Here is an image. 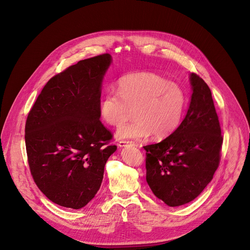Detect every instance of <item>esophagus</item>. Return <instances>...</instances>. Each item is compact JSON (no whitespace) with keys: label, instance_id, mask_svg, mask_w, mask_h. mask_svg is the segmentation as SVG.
Returning a JSON list of instances; mask_svg holds the SVG:
<instances>
[{"label":"esophagus","instance_id":"1","mask_svg":"<svg viewBox=\"0 0 250 250\" xmlns=\"http://www.w3.org/2000/svg\"><path fill=\"white\" fill-rule=\"evenodd\" d=\"M128 145H133V142L132 141H127V140H122V141H120L118 144V146H119V147H125V146H127Z\"/></svg>","mask_w":250,"mask_h":250}]
</instances>
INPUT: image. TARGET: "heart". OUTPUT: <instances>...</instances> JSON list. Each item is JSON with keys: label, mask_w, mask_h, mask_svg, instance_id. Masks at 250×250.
<instances>
[{"label": "heart", "mask_w": 250, "mask_h": 250, "mask_svg": "<svg viewBox=\"0 0 250 250\" xmlns=\"http://www.w3.org/2000/svg\"><path fill=\"white\" fill-rule=\"evenodd\" d=\"M184 89L158 74L132 73L118 81V92L108 91L100 103L103 120L111 126L121 125L133 109L135 120L118 128L119 140H139L151 133L157 139L171 135L179 127L186 109Z\"/></svg>", "instance_id": "b5f03b06"}]
</instances>
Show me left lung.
<instances>
[{"instance_id": "1", "label": "left lung", "mask_w": 250, "mask_h": 250, "mask_svg": "<svg viewBox=\"0 0 250 250\" xmlns=\"http://www.w3.org/2000/svg\"><path fill=\"white\" fill-rule=\"evenodd\" d=\"M191 99L175 131L146 150V182L152 193L169 207L196 198L219 167L223 144L219 118L207 83L190 73Z\"/></svg>"}]
</instances>
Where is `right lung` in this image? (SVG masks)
<instances>
[{"mask_svg":"<svg viewBox=\"0 0 250 250\" xmlns=\"http://www.w3.org/2000/svg\"><path fill=\"white\" fill-rule=\"evenodd\" d=\"M104 54L81 60L47 81L25 124L31 175L54 204L79 209L101 187L104 165L117 146L100 121L104 77L112 64Z\"/></svg>","mask_w":250,"mask_h":250,"instance_id":"right-lung-1","label":"right lung"}]
</instances>
